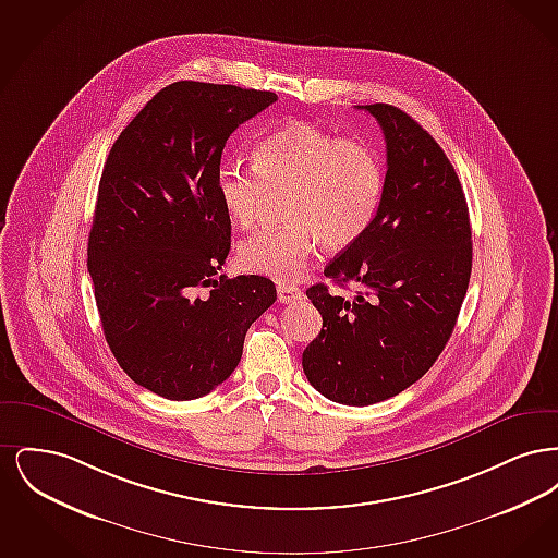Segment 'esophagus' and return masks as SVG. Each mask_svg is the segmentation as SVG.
Masks as SVG:
<instances>
[{
	"label": "esophagus",
	"mask_w": 558,
	"mask_h": 558,
	"mask_svg": "<svg viewBox=\"0 0 558 558\" xmlns=\"http://www.w3.org/2000/svg\"><path fill=\"white\" fill-rule=\"evenodd\" d=\"M301 296H303V291L296 289V287H291V284H280L278 287V301L280 303H294Z\"/></svg>",
	"instance_id": "esophagus-1"
}]
</instances>
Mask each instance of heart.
<instances>
[{
  "label": "heart",
  "mask_w": 558,
  "mask_h": 558,
  "mask_svg": "<svg viewBox=\"0 0 558 558\" xmlns=\"http://www.w3.org/2000/svg\"><path fill=\"white\" fill-rule=\"evenodd\" d=\"M253 165L217 167V198L240 230L257 223L269 194L284 196L282 228L257 232L239 246L251 274L291 282L307 269L318 244L345 251L371 230L385 192V165L368 142L292 121L253 150Z\"/></svg>",
  "instance_id": "b5f03b06"
}]
</instances>
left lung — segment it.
I'll return each mask as SVG.
<instances>
[{"label": "left lung", "mask_w": 558, "mask_h": 558, "mask_svg": "<svg viewBox=\"0 0 558 558\" xmlns=\"http://www.w3.org/2000/svg\"><path fill=\"white\" fill-rule=\"evenodd\" d=\"M360 108L385 135V192L371 230L324 269L357 294L307 289L322 330L303 351L312 387L345 405L385 401L423 378L450 341L473 267L464 190L441 146L398 107Z\"/></svg>", "instance_id": "8db88e82"}]
</instances>
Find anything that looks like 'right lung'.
Returning <instances> with one entry per match:
<instances>
[{
    "label": "right lung",
    "mask_w": 558,
    "mask_h": 558,
    "mask_svg": "<svg viewBox=\"0 0 558 558\" xmlns=\"http://www.w3.org/2000/svg\"><path fill=\"white\" fill-rule=\"evenodd\" d=\"M276 100L274 92L178 81L108 153L87 269L112 355L160 398L211 393L239 366L248 326L276 301L264 276L215 280L232 234L215 190L223 146Z\"/></svg>",
    "instance_id": "1"
}]
</instances>
